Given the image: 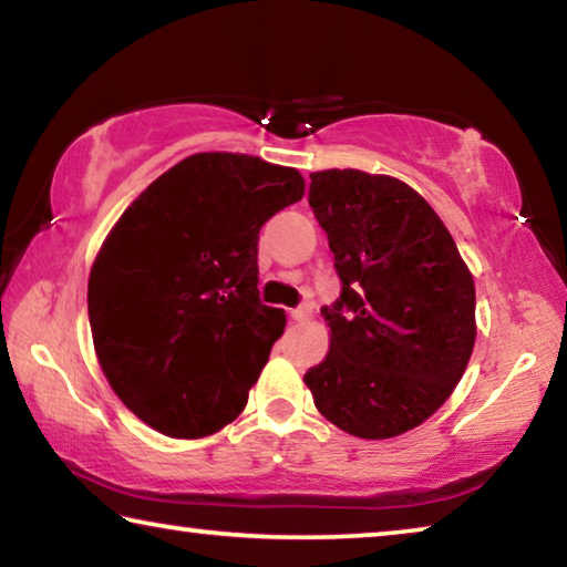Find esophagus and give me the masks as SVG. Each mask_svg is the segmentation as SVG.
I'll use <instances>...</instances> for the list:
<instances>
[{
    "label": "esophagus",
    "mask_w": 567,
    "mask_h": 567,
    "mask_svg": "<svg viewBox=\"0 0 567 567\" xmlns=\"http://www.w3.org/2000/svg\"><path fill=\"white\" fill-rule=\"evenodd\" d=\"M290 318L298 320V322L310 320V318H312V308H310V305H300V308H295V310L290 312Z\"/></svg>",
    "instance_id": "1"
}]
</instances>
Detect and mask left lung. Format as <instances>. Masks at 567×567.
<instances>
[{
  "mask_svg": "<svg viewBox=\"0 0 567 567\" xmlns=\"http://www.w3.org/2000/svg\"><path fill=\"white\" fill-rule=\"evenodd\" d=\"M340 298L322 308L330 350L305 373L318 411L361 439L424 424L472 358L474 280L421 194L358 168L310 174Z\"/></svg>",
  "mask_w": 567,
  "mask_h": 567,
  "instance_id": "obj_1",
  "label": "left lung"
}]
</instances>
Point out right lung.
<instances>
[{
    "label": "right lung",
    "mask_w": 567,
    "mask_h": 567,
    "mask_svg": "<svg viewBox=\"0 0 567 567\" xmlns=\"http://www.w3.org/2000/svg\"><path fill=\"white\" fill-rule=\"evenodd\" d=\"M302 194L298 168L214 151L171 166L115 221L87 316L107 383L143 424L202 439L247 406L287 322L259 302V229Z\"/></svg>",
    "instance_id": "obj_1"
}]
</instances>
